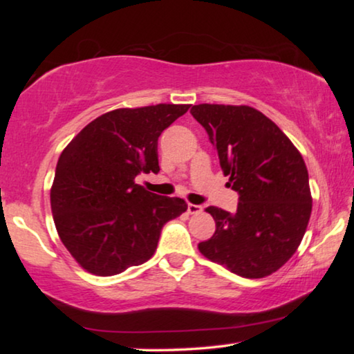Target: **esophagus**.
I'll return each instance as SVG.
<instances>
[{
	"mask_svg": "<svg viewBox=\"0 0 354 354\" xmlns=\"http://www.w3.org/2000/svg\"><path fill=\"white\" fill-rule=\"evenodd\" d=\"M203 211V207L200 205H192V203H189L187 205V212L189 214H200Z\"/></svg>",
	"mask_w": 354,
	"mask_h": 354,
	"instance_id": "34e87169",
	"label": "esophagus"
}]
</instances>
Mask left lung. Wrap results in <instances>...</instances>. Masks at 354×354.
Returning a JSON list of instances; mask_svg holds the SVG:
<instances>
[{"mask_svg": "<svg viewBox=\"0 0 354 354\" xmlns=\"http://www.w3.org/2000/svg\"><path fill=\"white\" fill-rule=\"evenodd\" d=\"M190 113L239 194L234 214L206 209L215 232L198 243L200 253L239 277H268L290 259L306 232L313 211L306 164L289 137L253 107L198 104Z\"/></svg>", "mask_w": 354, "mask_h": 354, "instance_id": "8db88e82", "label": "left lung"}]
</instances>
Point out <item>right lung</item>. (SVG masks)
<instances>
[{
  "mask_svg": "<svg viewBox=\"0 0 354 354\" xmlns=\"http://www.w3.org/2000/svg\"><path fill=\"white\" fill-rule=\"evenodd\" d=\"M189 104L117 109L95 118L57 160L51 211L65 248L87 272L112 277L154 254L167 221L185 212L178 196L136 184L158 173V139Z\"/></svg>",
  "mask_w": 354,
  "mask_h": 354,
  "instance_id": "add662e5",
  "label": "right lung"
}]
</instances>
